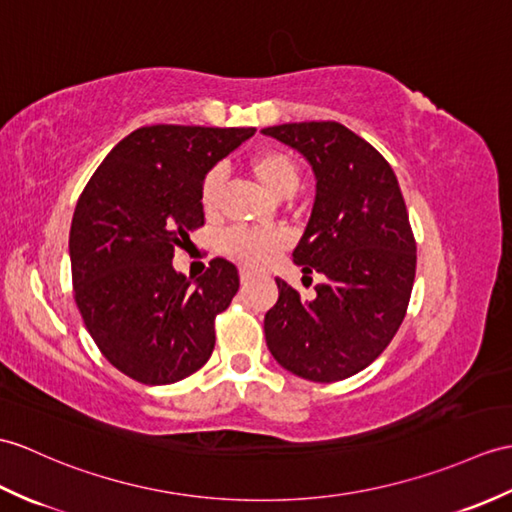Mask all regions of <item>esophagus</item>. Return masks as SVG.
I'll return each instance as SVG.
<instances>
[{
	"label": "esophagus",
	"mask_w": 512,
	"mask_h": 512,
	"mask_svg": "<svg viewBox=\"0 0 512 512\" xmlns=\"http://www.w3.org/2000/svg\"><path fill=\"white\" fill-rule=\"evenodd\" d=\"M253 277H255L253 270H248V268H242V270H240V281H242V283H248Z\"/></svg>",
	"instance_id": "1"
}]
</instances>
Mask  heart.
Listing matches in <instances>:
<instances>
[{"mask_svg": "<svg viewBox=\"0 0 512 512\" xmlns=\"http://www.w3.org/2000/svg\"><path fill=\"white\" fill-rule=\"evenodd\" d=\"M248 172L255 181L266 189L270 196L288 198L296 192L301 183V170L296 161L283 150H259L248 159ZM224 185V174L220 168H213L202 183V205L207 211H213L218 205V198ZM285 244L288 235L283 231H251V229H233L224 237V251L233 259L251 268L268 266L275 259Z\"/></svg>", "mask_w": 512, "mask_h": 512, "instance_id": "1", "label": "heart"}]
</instances>
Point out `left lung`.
Wrapping results in <instances>:
<instances>
[{
    "instance_id": "1",
    "label": "left lung",
    "mask_w": 512,
    "mask_h": 512,
    "mask_svg": "<svg viewBox=\"0 0 512 512\" xmlns=\"http://www.w3.org/2000/svg\"><path fill=\"white\" fill-rule=\"evenodd\" d=\"M261 133L310 163L316 196L292 257L303 279L325 277L310 301L275 279L266 344L285 371L340 382L371 364L406 316L417 270L406 202L388 161L347 126L299 122Z\"/></svg>"
}]
</instances>
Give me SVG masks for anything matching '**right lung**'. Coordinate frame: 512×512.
<instances>
[{
  "mask_svg": "<svg viewBox=\"0 0 512 512\" xmlns=\"http://www.w3.org/2000/svg\"><path fill=\"white\" fill-rule=\"evenodd\" d=\"M253 135L255 128H137L106 154L78 200L69 231L76 305L104 358L141 384L181 382L211 358L213 320L240 275L218 257L192 281L172 257L205 224L207 172Z\"/></svg>",
  "mask_w": 512,
  "mask_h": 512,
  "instance_id": "obj_1",
  "label": "right lung"
}]
</instances>
